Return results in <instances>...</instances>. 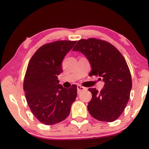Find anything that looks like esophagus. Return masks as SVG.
<instances>
[{
    "label": "esophagus",
    "mask_w": 149,
    "mask_h": 149,
    "mask_svg": "<svg viewBox=\"0 0 149 149\" xmlns=\"http://www.w3.org/2000/svg\"><path fill=\"white\" fill-rule=\"evenodd\" d=\"M77 92L78 93H79V92H81V91H83V90H84L86 89V88L82 86H81V85H77Z\"/></svg>",
    "instance_id": "1"
}]
</instances>
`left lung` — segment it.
I'll list each match as a JSON object with an SVG mask.
<instances>
[{
    "mask_svg": "<svg viewBox=\"0 0 149 149\" xmlns=\"http://www.w3.org/2000/svg\"><path fill=\"white\" fill-rule=\"evenodd\" d=\"M73 50L86 57L91 68L90 75H98L104 83L100 92L95 88L88 89L92 94L88 111L100 121H115L127 106L132 88L131 72L125 58L111 44L95 38L80 40Z\"/></svg>",
    "mask_w": 149,
    "mask_h": 149,
    "instance_id": "1",
    "label": "left lung"
}]
</instances>
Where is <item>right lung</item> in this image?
Instances as JSON below:
<instances>
[{
	"mask_svg": "<svg viewBox=\"0 0 149 149\" xmlns=\"http://www.w3.org/2000/svg\"><path fill=\"white\" fill-rule=\"evenodd\" d=\"M76 41H57L37 50L28 64L24 90L31 112L40 122L54 125L66 119L76 99L77 86L59 84L62 61Z\"/></svg>",
	"mask_w": 149,
	"mask_h": 149,
	"instance_id": "obj_1",
	"label": "right lung"
}]
</instances>
